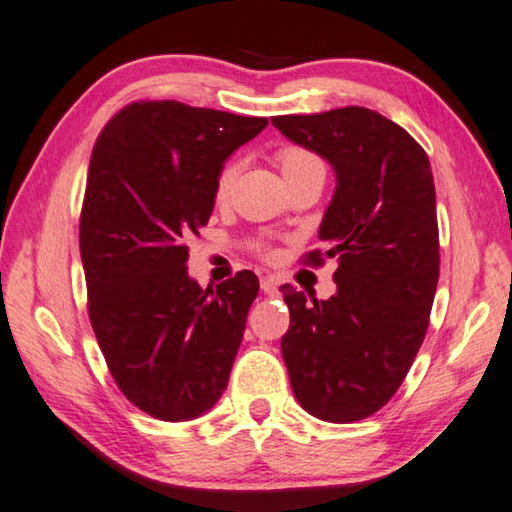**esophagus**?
Returning a JSON list of instances; mask_svg holds the SVG:
<instances>
[{
	"mask_svg": "<svg viewBox=\"0 0 512 512\" xmlns=\"http://www.w3.org/2000/svg\"><path fill=\"white\" fill-rule=\"evenodd\" d=\"M259 285H262V292L264 294H276L278 292V282H276V278H271V276L262 278V282H259Z\"/></svg>",
	"mask_w": 512,
	"mask_h": 512,
	"instance_id": "34e87169",
	"label": "esophagus"
}]
</instances>
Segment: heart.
<instances>
[{
	"mask_svg": "<svg viewBox=\"0 0 512 512\" xmlns=\"http://www.w3.org/2000/svg\"><path fill=\"white\" fill-rule=\"evenodd\" d=\"M276 163H278L282 177H285L287 183L296 181V179H303V177H310V174H324L322 160L312 154V151L303 149V147H282V149H278ZM236 174H239V163H227L223 167V172L218 174L216 193H213V195H216L218 204H225L227 200H230Z\"/></svg>",
	"mask_w": 512,
	"mask_h": 512,
	"instance_id": "b5f03b06",
	"label": "heart"
}]
</instances>
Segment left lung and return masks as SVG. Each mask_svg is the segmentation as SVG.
I'll use <instances>...</instances> for the list:
<instances>
[{
  "instance_id": "obj_1",
  "label": "left lung",
  "mask_w": 512,
  "mask_h": 512,
  "mask_svg": "<svg viewBox=\"0 0 512 512\" xmlns=\"http://www.w3.org/2000/svg\"><path fill=\"white\" fill-rule=\"evenodd\" d=\"M271 124L335 172L319 225L326 253L310 250L305 264L338 259V292L308 301L280 287L292 317L280 340L292 391L322 421H363L398 391L430 324L439 280L430 160L402 126L358 105Z\"/></svg>"
}]
</instances>
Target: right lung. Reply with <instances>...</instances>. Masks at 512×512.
<instances>
[{"label": "right lung", "instance_id": "add662e5", "mask_svg": "<svg viewBox=\"0 0 512 512\" xmlns=\"http://www.w3.org/2000/svg\"><path fill=\"white\" fill-rule=\"evenodd\" d=\"M266 124L137 101L91 151L80 216L91 329L119 391L158 421L202 416L230 381L259 280L239 271L202 289L186 241L209 223L225 160Z\"/></svg>", "mask_w": 512, "mask_h": 512}]
</instances>
